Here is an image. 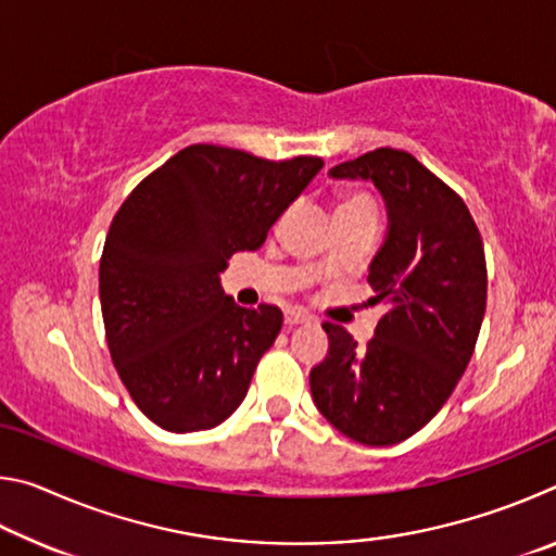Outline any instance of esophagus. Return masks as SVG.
<instances>
[{"label": "esophagus", "mask_w": 556, "mask_h": 556, "mask_svg": "<svg viewBox=\"0 0 556 556\" xmlns=\"http://www.w3.org/2000/svg\"><path fill=\"white\" fill-rule=\"evenodd\" d=\"M301 324H312V316H308L306 312H301V308H287L285 326L294 328V326H301Z\"/></svg>", "instance_id": "1"}]
</instances>
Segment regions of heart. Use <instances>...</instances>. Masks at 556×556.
Wrapping results in <instances>:
<instances>
[{"mask_svg":"<svg viewBox=\"0 0 556 556\" xmlns=\"http://www.w3.org/2000/svg\"><path fill=\"white\" fill-rule=\"evenodd\" d=\"M353 211H372V203L368 195L353 193V195H345V199L338 203V213H353Z\"/></svg>","mask_w":556,"mask_h":556,"instance_id":"1","label":"heart"}]
</instances>
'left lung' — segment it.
I'll list each match as a JSON object with an SVG mask.
<instances>
[{"mask_svg":"<svg viewBox=\"0 0 556 556\" xmlns=\"http://www.w3.org/2000/svg\"><path fill=\"white\" fill-rule=\"evenodd\" d=\"M328 176L370 181L382 195L388 232L368 281L390 312L365 348L324 324L328 353L308 384L343 437L392 446L444 407L473 355L488 291L483 240L466 203L400 149H375Z\"/></svg>","mask_w":556,"mask_h":556,"instance_id":"1","label":"left lung"}]
</instances>
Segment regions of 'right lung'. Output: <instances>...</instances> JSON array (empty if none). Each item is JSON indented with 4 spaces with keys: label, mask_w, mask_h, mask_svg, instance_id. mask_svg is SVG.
Masks as SVG:
<instances>
[{
    "label": "right lung",
    "mask_w": 556,
    "mask_h": 556,
    "mask_svg": "<svg viewBox=\"0 0 556 556\" xmlns=\"http://www.w3.org/2000/svg\"><path fill=\"white\" fill-rule=\"evenodd\" d=\"M321 168L316 156L267 162L193 144L122 203L100 260L102 321L122 382L154 425L205 431L242 404L281 312L238 306L220 271L265 242Z\"/></svg>",
    "instance_id": "obj_1"
}]
</instances>
